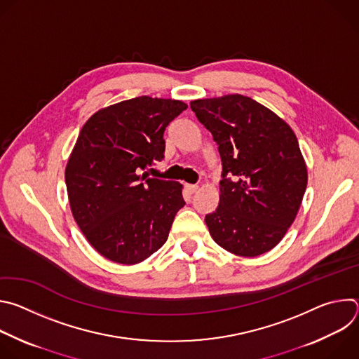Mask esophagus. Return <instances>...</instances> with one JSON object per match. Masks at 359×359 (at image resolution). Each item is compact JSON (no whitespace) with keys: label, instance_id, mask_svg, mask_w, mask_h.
<instances>
[{"label":"esophagus","instance_id":"esophagus-1","mask_svg":"<svg viewBox=\"0 0 359 359\" xmlns=\"http://www.w3.org/2000/svg\"><path fill=\"white\" fill-rule=\"evenodd\" d=\"M186 189H187V191L189 193H196L197 191V189H198V186L197 184H186Z\"/></svg>","mask_w":359,"mask_h":359}]
</instances>
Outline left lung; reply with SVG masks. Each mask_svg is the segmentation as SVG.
<instances>
[{
    "mask_svg": "<svg viewBox=\"0 0 359 359\" xmlns=\"http://www.w3.org/2000/svg\"><path fill=\"white\" fill-rule=\"evenodd\" d=\"M190 108L222 159L219 206L204 217L213 240L243 257L267 252L292 224L306 187L292 129L243 95L197 99Z\"/></svg>",
    "mask_w": 359,
    "mask_h": 359,
    "instance_id": "1",
    "label": "left lung"
}]
</instances>
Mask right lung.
I'll list each match as a JSON object with an SVG mask.
<instances>
[{
	"mask_svg": "<svg viewBox=\"0 0 359 359\" xmlns=\"http://www.w3.org/2000/svg\"><path fill=\"white\" fill-rule=\"evenodd\" d=\"M184 109L182 100L139 96L100 109L78 136L65 170L71 210L114 263L136 264L158 251L186 204L180 183L144 172L163 161L166 126Z\"/></svg>",
	"mask_w": 359,
	"mask_h": 359,
	"instance_id": "obj_1",
	"label": "right lung"
}]
</instances>
